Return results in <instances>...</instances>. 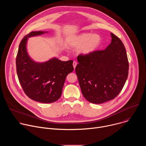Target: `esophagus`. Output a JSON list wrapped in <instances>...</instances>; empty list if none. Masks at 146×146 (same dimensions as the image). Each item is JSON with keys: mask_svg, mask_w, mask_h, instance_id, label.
Wrapping results in <instances>:
<instances>
[{"mask_svg": "<svg viewBox=\"0 0 146 146\" xmlns=\"http://www.w3.org/2000/svg\"><path fill=\"white\" fill-rule=\"evenodd\" d=\"M77 62H76V61H74L73 62V67H74V68L75 69L76 68V65H77Z\"/></svg>", "mask_w": 146, "mask_h": 146, "instance_id": "34e87169", "label": "esophagus"}]
</instances>
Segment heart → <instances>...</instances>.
Here are the masks:
<instances>
[{"label": "heart", "instance_id": "heart-1", "mask_svg": "<svg viewBox=\"0 0 146 146\" xmlns=\"http://www.w3.org/2000/svg\"><path fill=\"white\" fill-rule=\"evenodd\" d=\"M101 43V37L98 34L82 33L69 38L68 45L70 47L78 48V52L83 55H90L94 52Z\"/></svg>", "mask_w": 146, "mask_h": 146}]
</instances>
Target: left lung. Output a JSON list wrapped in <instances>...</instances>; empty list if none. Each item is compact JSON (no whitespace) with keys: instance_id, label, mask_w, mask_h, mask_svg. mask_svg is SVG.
<instances>
[{"instance_id":"obj_1","label":"left lung","mask_w":146,"mask_h":146,"mask_svg":"<svg viewBox=\"0 0 146 146\" xmlns=\"http://www.w3.org/2000/svg\"><path fill=\"white\" fill-rule=\"evenodd\" d=\"M111 43L105 50L90 55L80 54L76 67L80 87L90 102L100 104L114 99L128 76L129 63L122 41L111 33Z\"/></svg>"}]
</instances>
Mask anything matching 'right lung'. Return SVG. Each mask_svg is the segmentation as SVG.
Wrapping results in <instances>:
<instances>
[{
    "instance_id": "1",
    "label": "right lung",
    "mask_w": 146,
    "mask_h": 146,
    "mask_svg": "<svg viewBox=\"0 0 146 146\" xmlns=\"http://www.w3.org/2000/svg\"><path fill=\"white\" fill-rule=\"evenodd\" d=\"M47 33L31 32L20 42L16 58L17 73L25 94L31 99L44 103L58 100L62 92L66 77L73 71V60L62 61L53 58L36 62L29 56L27 44L29 37Z\"/></svg>"
}]
</instances>
